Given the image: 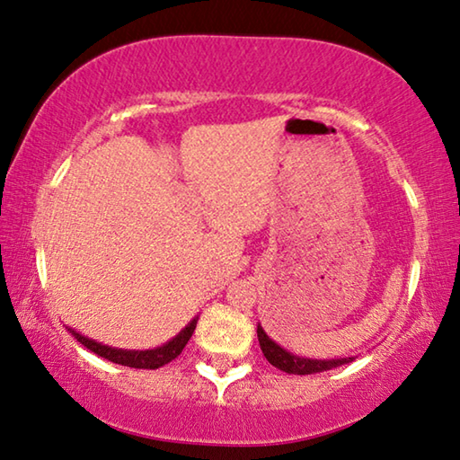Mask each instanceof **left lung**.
I'll use <instances>...</instances> for the list:
<instances>
[{"label": "left lung", "instance_id": "1", "mask_svg": "<svg viewBox=\"0 0 460 460\" xmlns=\"http://www.w3.org/2000/svg\"><path fill=\"white\" fill-rule=\"evenodd\" d=\"M257 336H259V344L262 355L267 357V360L273 367L281 368V371L289 373V375H312V373H322V371H330V368H336L341 365L350 363L355 360V357H341V358H307V357H297L293 352L285 350L283 346L277 344L273 338H269L265 330L259 323L257 326Z\"/></svg>", "mask_w": 460, "mask_h": 460}]
</instances>
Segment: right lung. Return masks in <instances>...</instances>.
<instances>
[{
    "instance_id": "obj_1",
    "label": "right lung",
    "mask_w": 460,
    "mask_h": 460,
    "mask_svg": "<svg viewBox=\"0 0 460 460\" xmlns=\"http://www.w3.org/2000/svg\"><path fill=\"white\" fill-rule=\"evenodd\" d=\"M195 326H198V315L187 323V326L181 330L177 336H172L169 342H164L156 349H148V350H126V349H114V346L102 344L97 341H92V338L79 334L77 330L69 328V332L77 338V341L89 349L92 352H95L97 357H103L111 360L116 365H124V367H132V368H159L163 365L171 363L172 358H177L181 355V350L185 349V344L190 342V338L193 334Z\"/></svg>"
}]
</instances>
